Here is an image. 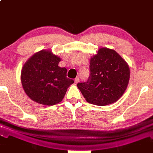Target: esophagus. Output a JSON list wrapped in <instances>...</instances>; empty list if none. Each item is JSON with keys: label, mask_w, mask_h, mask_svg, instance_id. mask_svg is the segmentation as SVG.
Here are the masks:
<instances>
[{"label": "esophagus", "mask_w": 153, "mask_h": 153, "mask_svg": "<svg viewBox=\"0 0 153 153\" xmlns=\"http://www.w3.org/2000/svg\"><path fill=\"white\" fill-rule=\"evenodd\" d=\"M79 82V77H76V79H75V82H76V83H78Z\"/></svg>", "instance_id": "34e87169"}]
</instances>
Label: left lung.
<instances>
[{
	"mask_svg": "<svg viewBox=\"0 0 153 153\" xmlns=\"http://www.w3.org/2000/svg\"><path fill=\"white\" fill-rule=\"evenodd\" d=\"M90 76L77 86L88 103L105 106L117 101L126 91L130 69L115 50L100 48L90 60Z\"/></svg>",
	"mask_w": 153,
	"mask_h": 153,
	"instance_id": "obj_1",
	"label": "left lung"
}]
</instances>
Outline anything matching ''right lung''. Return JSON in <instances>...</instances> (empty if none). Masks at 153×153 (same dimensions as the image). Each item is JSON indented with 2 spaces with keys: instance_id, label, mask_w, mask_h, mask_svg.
Masks as SVG:
<instances>
[{
  "instance_id": "add662e5",
  "label": "right lung",
  "mask_w": 153,
  "mask_h": 153,
  "mask_svg": "<svg viewBox=\"0 0 153 153\" xmlns=\"http://www.w3.org/2000/svg\"><path fill=\"white\" fill-rule=\"evenodd\" d=\"M60 60L50 50H41L25 63L20 79L25 92L31 100L47 106L62 101L74 81L67 77L65 67H59Z\"/></svg>"
}]
</instances>
